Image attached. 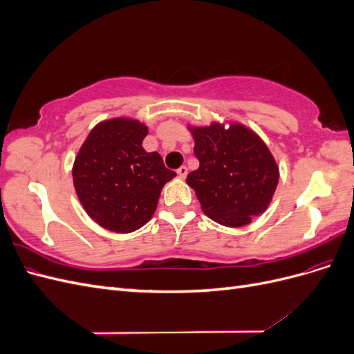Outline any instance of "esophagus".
Listing matches in <instances>:
<instances>
[{
  "label": "esophagus",
  "instance_id": "1",
  "mask_svg": "<svg viewBox=\"0 0 354 354\" xmlns=\"http://www.w3.org/2000/svg\"><path fill=\"white\" fill-rule=\"evenodd\" d=\"M177 176H178V178H186V176H187V167L186 165H181L177 169Z\"/></svg>",
  "mask_w": 354,
  "mask_h": 354
}]
</instances>
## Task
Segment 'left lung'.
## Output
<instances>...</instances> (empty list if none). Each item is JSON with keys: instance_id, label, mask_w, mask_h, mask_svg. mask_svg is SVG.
Instances as JSON below:
<instances>
[{"instance_id": "8db88e82", "label": "left lung", "mask_w": 354, "mask_h": 354, "mask_svg": "<svg viewBox=\"0 0 354 354\" xmlns=\"http://www.w3.org/2000/svg\"><path fill=\"white\" fill-rule=\"evenodd\" d=\"M199 168L187 174L205 216L226 227H242L273 199L279 167L263 138L236 121L187 125Z\"/></svg>"}]
</instances>
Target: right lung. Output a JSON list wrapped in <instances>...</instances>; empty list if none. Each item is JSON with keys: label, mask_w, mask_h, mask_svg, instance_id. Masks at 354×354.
Returning <instances> with one entry per match:
<instances>
[{"label": "right lung", "mask_w": 354, "mask_h": 354, "mask_svg": "<svg viewBox=\"0 0 354 354\" xmlns=\"http://www.w3.org/2000/svg\"><path fill=\"white\" fill-rule=\"evenodd\" d=\"M147 125L134 118L104 120L88 133L72 167L77 196L90 218L115 233L143 227L174 171L158 152H146Z\"/></svg>", "instance_id": "right-lung-1"}]
</instances>
